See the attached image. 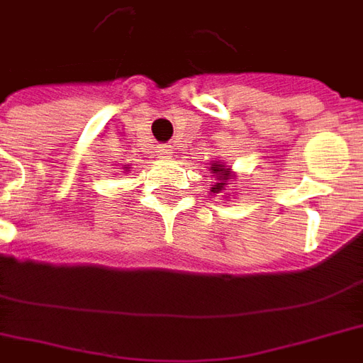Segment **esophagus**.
<instances>
[{
  "label": "esophagus",
  "mask_w": 363,
  "mask_h": 363,
  "mask_svg": "<svg viewBox=\"0 0 363 363\" xmlns=\"http://www.w3.org/2000/svg\"><path fill=\"white\" fill-rule=\"evenodd\" d=\"M162 158H171V150H169V147H164L162 148Z\"/></svg>",
  "instance_id": "obj_1"
}]
</instances>
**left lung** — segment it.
<instances>
[{"label": "left lung", "mask_w": 363, "mask_h": 363, "mask_svg": "<svg viewBox=\"0 0 363 363\" xmlns=\"http://www.w3.org/2000/svg\"><path fill=\"white\" fill-rule=\"evenodd\" d=\"M211 171H213V177H215V184H211V192L222 194L226 190L228 184H230L232 169L226 164H222V162H213L211 164Z\"/></svg>", "instance_id": "1"}]
</instances>
